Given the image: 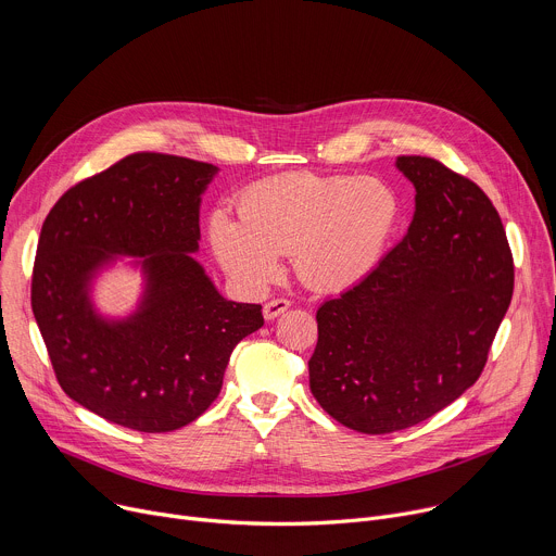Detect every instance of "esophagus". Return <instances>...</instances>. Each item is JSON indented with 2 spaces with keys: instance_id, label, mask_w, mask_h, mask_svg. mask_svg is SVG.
Here are the masks:
<instances>
[{
  "instance_id": "1",
  "label": "esophagus",
  "mask_w": 556,
  "mask_h": 556,
  "mask_svg": "<svg viewBox=\"0 0 556 556\" xmlns=\"http://www.w3.org/2000/svg\"><path fill=\"white\" fill-rule=\"evenodd\" d=\"M288 307H290V301H288V299H273V301H268V303L264 305V316H266V321L277 319V316H279V314H283Z\"/></svg>"
}]
</instances>
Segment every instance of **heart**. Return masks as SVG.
I'll return each mask as SVG.
<instances>
[{
    "label": "heart",
    "instance_id": "heart-1",
    "mask_svg": "<svg viewBox=\"0 0 556 556\" xmlns=\"http://www.w3.org/2000/svg\"><path fill=\"white\" fill-rule=\"evenodd\" d=\"M237 215L222 208L208 224L226 273L262 286L277 275L281 255L292 253L305 286L339 292L378 268L401 228L403 200L378 178L296 172L249 187Z\"/></svg>",
    "mask_w": 556,
    "mask_h": 556
}]
</instances>
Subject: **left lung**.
I'll return each mask as SVG.
<instances>
[{
  "mask_svg": "<svg viewBox=\"0 0 556 556\" xmlns=\"http://www.w3.org/2000/svg\"><path fill=\"white\" fill-rule=\"evenodd\" d=\"M416 187L403 242L316 309L309 391L369 435L409 429L480 378L513 299L515 266L489 195L427 155L395 161Z\"/></svg>",
  "mask_w": 556,
  "mask_h": 556,
  "instance_id": "1",
  "label": "left lung"
}]
</instances>
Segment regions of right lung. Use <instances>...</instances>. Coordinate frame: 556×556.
<instances>
[{"label": "right lung", "instance_id": "add662e5", "mask_svg": "<svg viewBox=\"0 0 556 556\" xmlns=\"http://www.w3.org/2000/svg\"><path fill=\"white\" fill-rule=\"evenodd\" d=\"M217 167L140 151L74 185L48 213L33 268V312L61 389L92 414L142 433L200 418L232 348L264 326L262 305L224 299L193 260L200 202ZM140 256L139 307L108 320L93 277Z\"/></svg>", "mask_w": 556, "mask_h": 556}]
</instances>
